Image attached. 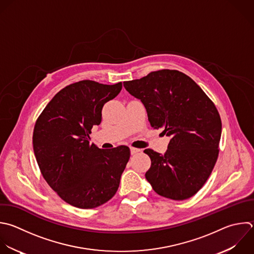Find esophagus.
<instances>
[{
    "label": "esophagus",
    "mask_w": 254,
    "mask_h": 254,
    "mask_svg": "<svg viewBox=\"0 0 254 254\" xmlns=\"http://www.w3.org/2000/svg\"><path fill=\"white\" fill-rule=\"evenodd\" d=\"M130 151H131V154H132V155H134V154H137L138 152H140L141 150H140V149H138V148L131 147V148H130Z\"/></svg>",
    "instance_id": "34e87169"
}]
</instances>
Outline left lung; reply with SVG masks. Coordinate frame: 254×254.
<instances>
[{
  "mask_svg": "<svg viewBox=\"0 0 254 254\" xmlns=\"http://www.w3.org/2000/svg\"><path fill=\"white\" fill-rule=\"evenodd\" d=\"M125 89L144 104L154 129L171 137L164 155L144 151L151 159L145 177L160 195L175 200L195 194L208 179L218 157L219 113L188 75L161 69L131 81Z\"/></svg>",
  "mask_w": 254,
  "mask_h": 254,
  "instance_id": "obj_1",
  "label": "left lung"
}]
</instances>
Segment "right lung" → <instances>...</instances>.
Instances as JSON below:
<instances>
[{"label": "right lung", "instance_id": "right-lung-1", "mask_svg": "<svg viewBox=\"0 0 254 254\" xmlns=\"http://www.w3.org/2000/svg\"><path fill=\"white\" fill-rule=\"evenodd\" d=\"M122 82L93 80L69 84L58 92L37 119L33 146L41 173L65 202L94 208L116 193L130 158L127 146L101 150L89 134L102 119V107L115 98Z\"/></svg>", "mask_w": 254, "mask_h": 254}]
</instances>
